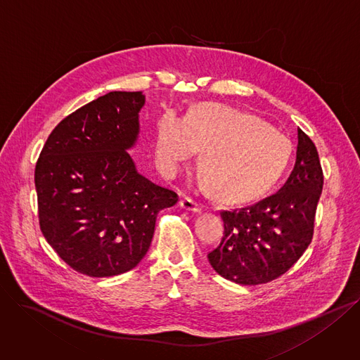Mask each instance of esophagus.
<instances>
[{"instance_id":"1","label":"esophagus","mask_w":360,"mask_h":360,"mask_svg":"<svg viewBox=\"0 0 360 360\" xmlns=\"http://www.w3.org/2000/svg\"><path fill=\"white\" fill-rule=\"evenodd\" d=\"M180 206H181L184 210L193 212V213H200V212L203 210V206H202L200 203H198V202L193 200V198H190V197H184L183 200L180 202Z\"/></svg>"}]
</instances>
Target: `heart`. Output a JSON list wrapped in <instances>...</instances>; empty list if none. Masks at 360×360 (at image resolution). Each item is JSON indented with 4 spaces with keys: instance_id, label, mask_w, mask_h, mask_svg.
<instances>
[{
    "instance_id": "heart-1",
    "label": "heart",
    "mask_w": 360,
    "mask_h": 360,
    "mask_svg": "<svg viewBox=\"0 0 360 360\" xmlns=\"http://www.w3.org/2000/svg\"><path fill=\"white\" fill-rule=\"evenodd\" d=\"M197 150L200 174L224 202H245L264 193L289 165L292 143L260 118L217 105H202L188 118L170 110L158 118L154 151L158 167L176 170Z\"/></svg>"
}]
</instances>
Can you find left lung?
<instances>
[{"label": "left lung", "mask_w": 360, "mask_h": 360, "mask_svg": "<svg viewBox=\"0 0 360 360\" xmlns=\"http://www.w3.org/2000/svg\"><path fill=\"white\" fill-rule=\"evenodd\" d=\"M322 188L316 146L297 129L296 163L281 190L255 205L220 213L224 236L207 255L212 267L230 282L253 286L286 273L311 242Z\"/></svg>", "instance_id": "left-lung-1"}]
</instances>
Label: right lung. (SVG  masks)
Wrapping results in <instances>:
<instances>
[{
	"label": "right lung",
	"instance_id": "obj_1",
	"mask_svg": "<svg viewBox=\"0 0 360 360\" xmlns=\"http://www.w3.org/2000/svg\"><path fill=\"white\" fill-rule=\"evenodd\" d=\"M141 91H111L53 130L35 166L46 240L75 271L108 277L146 256L160 210L177 194L139 173L129 150L140 134Z\"/></svg>",
	"mask_w": 360,
	"mask_h": 360
}]
</instances>
